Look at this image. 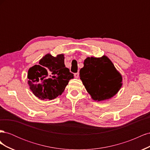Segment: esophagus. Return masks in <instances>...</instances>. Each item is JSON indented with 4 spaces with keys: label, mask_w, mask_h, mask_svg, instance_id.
<instances>
[{
    "label": "esophagus",
    "mask_w": 150,
    "mask_h": 150,
    "mask_svg": "<svg viewBox=\"0 0 150 150\" xmlns=\"http://www.w3.org/2000/svg\"><path fill=\"white\" fill-rule=\"evenodd\" d=\"M79 76V72H76V73H74V77L75 78H78Z\"/></svg>",
    "instance_id": "1"
}]
</instances>
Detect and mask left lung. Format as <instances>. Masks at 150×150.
Here are the masks:
<instances>
[{"label": "left lung", "mask_w": 150, "mask_h": 150, "mask_svg": "<svg viewBox=\"0 0 150 150\" xmlns=\"http://www.w3.org/2000/svg\"><path fill=\"white\" fill-rule=\"evenodd\" d=\"M80 79L94 101L115 96L122 86V76L108 57H87L79 71Z\"/></svg>", "instance_id": "8db88e82"}]
</instances>
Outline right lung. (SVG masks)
<instances>
[{
	"mask_svg": "<svg viewBox=\"0 0 150 150\" xmlns=\"http://www.w3.org/2000/svg\"><path fill=\"white\" fill-rule=\"evenodd\" d=\"M29 88L41 100H52L61 95L70 79L74 78L64 64V54H47L31 67L28 74Z\"/></svg>",
	"mask_w": 150,
	"mask_h": 150,
	"instance_id": "right-lung-1",
	"label": "right lung"
}]
</instances>
